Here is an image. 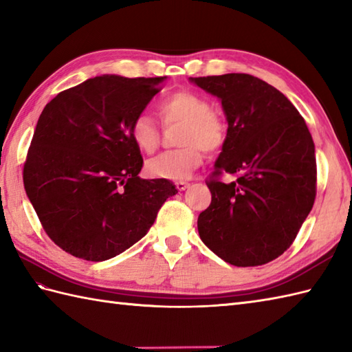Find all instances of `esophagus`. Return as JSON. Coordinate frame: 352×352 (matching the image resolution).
<instances>
[{
  "mask_svg": "<svg viewBox=\"0 0 352 352\" xmlns=\"http://www.w3.org/2000/svg\"><path fill=\"white\" fill-rule=\"evenodd\" d=\"M190 186V184L188 182H184V181H179V182H176V188L179 190V191H184V190H186Z\"/></svg>",
  "mask_w": 352,
  "mask_h": 352,
  "instance_id": "1",
  "label": "esophagus"
}]
</instances>
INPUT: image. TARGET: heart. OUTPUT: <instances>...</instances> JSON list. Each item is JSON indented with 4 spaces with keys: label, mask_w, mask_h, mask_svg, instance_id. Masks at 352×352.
<instances>
[{
    "label": "heart",
    "mask_w": 352,
    "mask_h": 352,
    "mask_svg": "<svg viewBox=\"0 0 352 352\" xmlns=\"http://www.w3.org/2000/svg\"><path fill=\"white\" fill-rule=\"evenodd\" d=\"M161 120L166 124L182 123L179 144L182 147L164 152L147 162V173L167 181H185L203 162V151L215 153L228 140V124L223 117L210 110L206 98L194 91H176L158 105ZM132 142L144 153H153L160 144L161 132L153 117L140 113L131 123Z\"/></svg>",
    "instance_id": "heart-1"
}]
</instances>
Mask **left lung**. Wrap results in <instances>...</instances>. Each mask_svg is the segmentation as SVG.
I'll return each instance as SVG.
<instances>
[{
  "mask_svg": "<svg viewBox=\"0 0 352 352\" xmlns=\"http://www.w3.org/2000/svg\"><path fill=\"white\" fill-rule=\"evenodd\" d=\"M221 100L228 140L206 182L212 200L199 215L205 245L235 267H257L291 247L316 196L315 144L282 91L248 74L190 78ZM224 173L237 181L224 184Z\"/></svg>",
  "mask_w": 352,
  "mask_h": 352,
  "instance_id": "obj_1",
  "label": "left lung"
}]
</instances>
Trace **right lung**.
I'll return each instance as SVG.
<instances>
[{"label": "right lung", "instance_id": "add662e5", "mask_svg": "<svg viewBox=\"0 0 352 352\" xmlns=\"http://www.w3.org/2000/svg\"><path fill=\"white\" fill-rule=\"evenodd\" d=\"M166 76L102 75L58 93L38 117L23 186L45 232L66 253L102 262L142 239L168 197L167 179H142L129 134Z\"/></svg>", "mask_w": 352, "mask_h": 352}]
</instances>
